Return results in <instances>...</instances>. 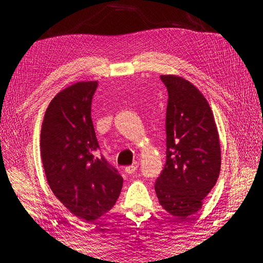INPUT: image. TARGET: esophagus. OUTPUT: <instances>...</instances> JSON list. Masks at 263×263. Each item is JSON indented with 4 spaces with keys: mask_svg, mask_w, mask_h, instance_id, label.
<instances>
[{
    "mask_svg": "<svg viewBox=\"0 0 263 263\" xmlns=\"http://www.w3.org/2000/svg\"><path fill=\"white\" fill-rule=\"evenodd\" d=\"M137 168H138V163H135V164L131 165V166L125 167L124 171H125L126 174H135V172L137 171Z\"/></svg>",
    "mask_w": 263,
    "mask_h": 263,
    "instance_id": "34e87169",
    "label": "esophagus"
}]
</instances>
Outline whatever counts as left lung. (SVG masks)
Here are the masks:
<instances>
[{"label":"left lung","mask_w":263,"mask_h":263,"mask_svg":"<svg viewBox=\"0 0 263 263\" xmlns=\"http://www.w3.org/2000/svg\"><path fill=\"white\" fill-rule=\"evenodd\" d=\"M168 91L166 164L155 183L160 205L185 220L201 209L220 173V143L210 106L182 77L160 76Z\"/></svg>","instance_id":"obj_1"}]
</instances>
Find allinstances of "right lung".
Returning a JSON list of instances; mask_svg holds the SVG:
<instances>
[{
    "instance_id": "right-lung-1",
    "label": "right lung",
    "mask_w": 263,
    "mask_h": 263,
    "mask_svg": "<svg viewBox=\"0 0 263 263\" xmlns=\"http://www.w3.org/2000/svg\"><path fill=\"white\" fill-rule=\"evenodd\" d=\"M97 81H80L55 96L44 116L41 155L54 195L87 222L109 211L120 197L123 178L103 156L91 120Z\"/></svg>"
}]
</instances>
